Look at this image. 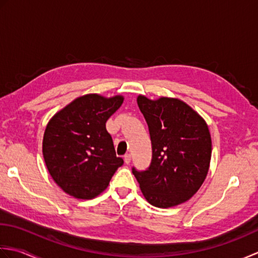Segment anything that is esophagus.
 Segmentation results:
<instances>
[{
	"label": "esophagus",
	"mask_w": 258,
	"mask_h": 258,
	"mask_svg": "<svg viewBox=\"0 0 258 258\" xmlns=\"http://www.w3.org/2000/svg\"><path fill=\"white\" fill-rule=\"evenodd\" d=\"M123 159H124V162L125 164H130V161H131V155L130 154H127V155H124V157H123Z\"/></svg>",
	"instance_id": "obj_1"
}]
</instances>
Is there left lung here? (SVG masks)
<instances>
[{
    "label": "left lung",
    "instance_id": "obj_1",
    "mask_svg": "<svg viewBox=\"0 0 258 258\" xmlns=\"http://www.w3.org/2000/svg\"><path fill=\"white\" fill-rule=\"evenodd\" d=\"M148 124L152 158L146 170L133 167L145 198L169 208L191 198L205 180L212 157V139L205 120L178 99H137Z\"/></svg>",
    "mask_w": 258,
    "mask_h": 258
}]
</instances>
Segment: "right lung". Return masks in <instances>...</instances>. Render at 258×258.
I'll use <instances>...</instances> for the list:
<instances>
[{
    "label": "right lung",
    "mask_w": 258,
    "mask_h": 258,
    "mask_svg": "<svg viewBox=\"0 0 258 258\" xmlns=\"http://www.w3.org/2000/svg\"><path fill=\"white\" fill-rule=\"evenodd\" d=\"M123 98L87 94L53 115L43 137V157L53 180L69 195L91 199L109 185L123 165L115 155L107 120Z\"/></svg>",
    "instance_id": "obj_1"
}]
</instances>
